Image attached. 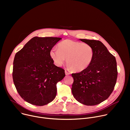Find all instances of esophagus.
Masks as SVG:
<instances>
[{"instance_id":"obj_1","label":"esophagus","mask_w":130,"mask_h":130,"mask_svg":"<svg viewBox=\"0 0 130 130\" xmlns=\"http://www.w3.org/2000/svg\"><path fill=\"white\" fill-rule=\"evenodd\" d=\"M65 75H70V73L68 72H67L66 70L65 71Z\"/></svg>"}]
</instances>
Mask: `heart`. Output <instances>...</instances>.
Returning a JSON list of instances; mask_svg holds the SVG:
<instances>
[{"instance_id": "1", "label": "heart", "mask_w": 130, "mask_h": 130, "mask_svg": "<svg viewBox=\"0 0 130 130\" xmlns=\"http://www.w3.org/2000/svg\"><path fill=\"white\" fill-rule=\"evenodd\" d=\"M58 48L50 50L51 59L58 67L62 66L66 59L68 68L73 72L86 69L94 58V50L88 44L66 40L60 42Z\"/></svg>"}]
</instances>
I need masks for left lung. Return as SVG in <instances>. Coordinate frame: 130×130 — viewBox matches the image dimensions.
<instances>
[{
	"label": "left lung",
	"mask_w": 130,
	"mask_h": 130,
	"mask_svg": "<svg viewBox=\"0 0 130 130\" xmlns=\"http://www.w3.org/2000/svg\"><path fill=\"white\" fill-rule=\"evenodd\" d=\"M91 45L94 58L90 65L79 73H72L71 91L75 98L86 105H95L107 99L113 92L117 78V62L99 41L80 39Z\"/></svg>",
	"instance_id": "8db88e82"
}]
</instances>
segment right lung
<instances>
[{
    "mask_svg": "<svg viewBox=\"0 0 130 130\" xmlns=\"http://www.w3.org/2000/svg\"><path fill=\"white\" fill-rule=\"evenodd\" d=\"M61 39L35 36L16 53L13 82L18 94L26 102L43 106L56 97L57 84L65 76V70L53 64L49 53Z\"/></svg>",
    "mask_w": 130,
    "mask_h": 130,
    "instance_id": "obj_1",
    "label": "right lung"
}]
</instances>
